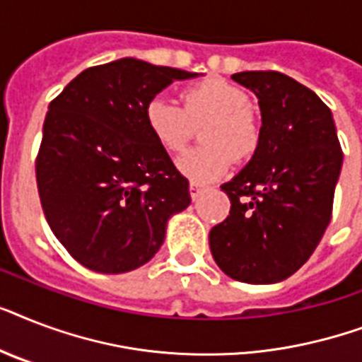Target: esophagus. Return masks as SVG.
<instances>
[{
  "instance_id": "1",
  "label": "esophagus",
  "mask_w": 362,
  "mask_h": 362,
  "mask_svg": "<svg viewBox=\"0 0 362 362\" xmlns=\"http://www.w3.org/2000/svg\"><path fill=\"white\" fill-rule=\"evenodd\" d=\"M201 192H203V184H197V182H192V184H189V195H192L193 201L201 195Z\"/></svg>"
}]
</instances>
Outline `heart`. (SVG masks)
I'll use <instances>...</instances> for the list:
<instances>
[{"label": "heart", "mask_w": 362, "mask_h": 362, "mask_svg": "<svg viewBox=\"0 0 362 362\" xmlns=\"http://www.w3.org/2000/svg\"><path fill=\"white\" fill-rule=\"evenodd\" d=\"M184 107L156 95L144 109V120L165 152H180L203 125L204 146L182 153L176 167L192 182L218 180L231 169L233 156L250 158L259 144V125L250 110V98L242 88L221 78H206L182 93Z\"/></svg>", "instance_id": "heart-1"}]
</instances>
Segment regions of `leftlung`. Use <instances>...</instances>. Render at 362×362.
<instances>
[{
    "mask_svg": "<svg viewBox=\"0 0 362 362\" xmlns=\"http://www.w3.org/2000/svg\"><path fill=\"white\" fill-rule=\"evenodd\" d=\"M233 81L255 93L261 129L252 159L221 186L231 210L212 227L210 252L233 280L276 284L320 244L344 156L331 109L310 88L278 71H244Z\"/></svg>",
    "mask_w": 362,
    "mask_h": 362,
    "instance_id": "8db88e82",
    "label": "left lung"
}]
</instances>
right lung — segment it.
Instances as JSON below:
<instances>
[{"mask_svg":"<svg viewBox=\"0 0 362 362\" xmlns=\"http://www.w3.org/2000/svg\"><path fill=\"white\" fill-rule=\"evenodd\" d=\"M199 73L122 58L90 67L48 107L35 175L42 212L86 269L129 272L158 253L170 216L192 203L144 120L150 99Z\"/></svg>","mask_w":362,"mask_h":362,"instance_id":"obj_1","label":"right lung"}]
</instances>
